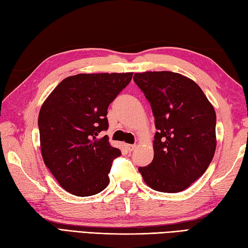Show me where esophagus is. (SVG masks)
<instances>
[{
  "label": "esophagus",
  "instance_id": "1",
  "mask_svg": "<svg viewBox=\"0 0 248 248\" xmlns=\"http://www.w3.org/2000/svg\"><path fill=\"white\" fill-rule=\"evenodd\" d=\"M135 147H136V145H127V149H128V151L131 152L135 149Z\"/></svg>",
  "mask_w": 248,
  "mask_h": 248
}]
</instances>
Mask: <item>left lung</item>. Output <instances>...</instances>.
<instances>
[{"label":"left lung","instance_id":"8db88e82","mask_svg":"<svg viewBox=\"0 0 248 248\" xmlns=\"http://www.w3.org/2000/svg\"><path fill=\"white\" fill-rule=\"evenodd\" d=\"M133 80L150 103L156 129L154 160L139 171L155 191L181 192L213 159L217 114L202 88L179 73H135Z\"/></svg>","mask_w":248,"mask_h":248}]
</instances>
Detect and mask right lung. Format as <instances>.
<instances>
[{
  "instance_id": "right-lung-1",
  "label": "right lung",
  "mask_w": 248,
  "mask_h": 248,
  "mask_svg": "<svg viewBox=\"0 0 248 248\" xmlns=\"http://www.w3.org/2000/svg\"><path fill=\"white\" fill-rule=\"evenodd\" d=\"M133 73H80L55 87L40 108L38 128L46 166L61 186L76 196L108 186L113 161L121 152L108 136V108Z\"/></svg>"
}]
</instances>
